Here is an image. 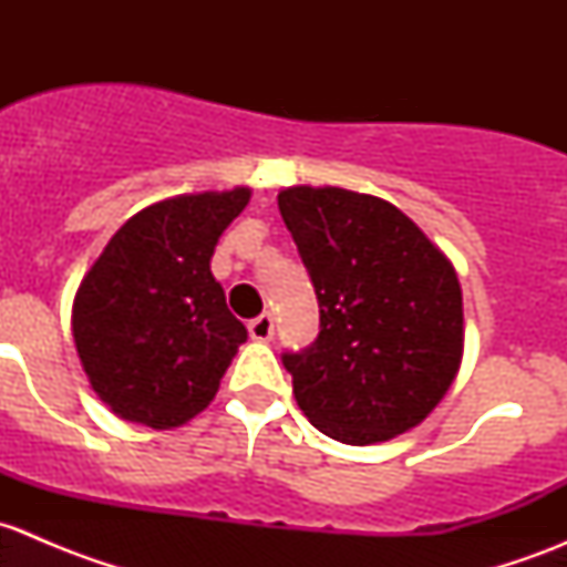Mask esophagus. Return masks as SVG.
<instances>
[{
    "label": "esophagus",
    "mask_w": 567,
    "mask_h": 567,
    "mask_svg": "<svg viewBox=\"0 0 567 567\" xmlns=\"http://www.w3.org/2000/svg\"><path fill=\"white\" fill-rule=\"evenodd\" d=\"M249 337L257 342H268L274 337V318L268 312L257 316L255 320H249Z\"/></svg>",
    "instance_id": "1"
}]
</instances>
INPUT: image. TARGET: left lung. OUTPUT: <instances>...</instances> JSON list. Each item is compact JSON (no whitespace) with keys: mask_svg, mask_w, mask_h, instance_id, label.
Returning a JSON list of instances; mask_svg holds the SVG:
<instances>
[{"mask_svg":"<svg viewBox=\"0 0 567 567\" xmlns=\"http://www.w3.org/2000/svg\"><path fill=\"white\" fill-rule=\"evenodd\" d=\"M277 203L320 307L316 342L282 353L299 409L320 433L357 447L416 427L461 368L453 262L373 194L290 186Z\"/></svg>","mask_w":567,"mask_h":567,"instance_id":"left-lung-1","label":"left lung"}]
</instances>
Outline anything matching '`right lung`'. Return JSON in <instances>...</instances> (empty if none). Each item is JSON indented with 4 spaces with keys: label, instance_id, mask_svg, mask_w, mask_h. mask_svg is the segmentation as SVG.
I'll return each mask as SVG.
<instances>
[{
    "label": "right lung",
    "instance_id": "right-lung-1",
    "mask_svg": "<svg viewBox=\"0 0 567 567\" xmlns=\"http://www.w3.org/2000/svg\"><path fill=\"white\" fill-rule=\"evenodd\" d=\"M249 197L236 186L147 205L84 274L73 342L90 386L120 420L169 431L219 392L247 326L227 310L210 257Z\"/></svg>",
    "mask_w": 567,
    "mask_h": 567
}]
</instances>
